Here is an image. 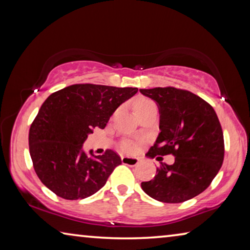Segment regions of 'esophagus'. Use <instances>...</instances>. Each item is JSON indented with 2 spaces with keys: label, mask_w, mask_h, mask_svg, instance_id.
<instances>
[{
  "label": "esophagus",
  "mask_w": 250,
  "mask_h": 250,
  "mask_svg": "<svg viewBox=\"0 0 250 250\" xmlns=\"http://www.w3.org/2000/svg\"><path fill=\"white\" fill-rule=\"evenodd\" d=\"M121 161L124 164H126V166L130 167H135L139 164V160L137 158H129V156H122Z\"/></svg>",
  "instance_id": "34e87169"
}]
</instances>
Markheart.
<instances>
[{
	"instance_id": "1",
	"label": "heart",
	"mask_w": 250,
	"mask_h": 250,
	"mask_svg": "<svg viewBox=\"0 0 250 250\" xmlns=\"http://www.w3.org/2000/svg\"><path fill=\"white\" fill-rule=\"evenodd\" d=\"M153 105H155V104L152 101L151 99L146 98V97H138V98H135L133 100L132 103V107H133V110H134V113L135 115H139V113H141L143 111H146V109H149L151 107H153ZM121 149L124 150L125 152H131L133 149L134 146L131 142H128V141H125L122 142L121 145Z\"/></svg>"
}]
</instances>
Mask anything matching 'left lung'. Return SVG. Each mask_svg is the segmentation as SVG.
I'll list each match as a JSON object with an SVG mask.
<instances>
[{"label": "left lung", "mask_w": 250, "mask_h": 250, "mask_svg": "<svg viewBox=\"0 0 250 250\" xmlns=\"http://www.w3.org/2000/svg\"><path fill=\"white\" fill-rule=\"evenodd\" d=\"M160 112L159 137L146 156L172 154L153 180L142 182L147 195L163 203H182L208 188L224 160V135L213 107L193 92L174 87L140 89Z\"/></svg>", "instance_id": "1"}]
</instances>
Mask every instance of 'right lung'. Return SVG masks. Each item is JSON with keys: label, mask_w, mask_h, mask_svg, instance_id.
I'll use <instances>...</instances> for the list:
<instances>
[{"label": "right lung", "mask_w": 250, "mask_h": 250, "mask_svg": "<svg viewBox=\"0 0 250 250\" xmlns=\"http://www.w3.org/2000/svg\"><path fill=\"white\" fill-rule=\"evenodd\" d=\"M138 88L94 83L71 84L50 95L42 104L28 133L29 153L37 176L65 200L95 194L121 164L117 152L88 156L83 143L92 129H104L119 105Z\"/></svg>", "instance_id": "add662e5"}]
</instances>
